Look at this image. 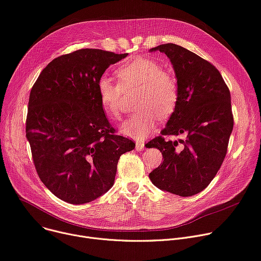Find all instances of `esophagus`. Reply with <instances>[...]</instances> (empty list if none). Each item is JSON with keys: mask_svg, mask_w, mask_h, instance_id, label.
Returning <instances> with one entry per match:
<instances>
[{"mask_svg": "<svg viewBox=\"0 0 261 261\" xmlns=\"http://www.w3.org/2000/svg\"><path fill=\"white\" fill-rule=\"evenodd\" d=\"M135 149L137 151H143L145 149V143L144 142H136L135 143Z\"/></svg>", "mask_w": 261, "mask_h": 261, "instance_id": "34e87169", "label": "esophagus"}]
</instances>
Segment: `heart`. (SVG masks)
I'll return each instance as SVG.
<instances>
[{"label": "heart", "mask_w": 261, "mask_h": 261, "mask_svg": "<svg viewBox=\"0 0 261 261\" xmlns=\"http://www.w3.org/2000/svg\"><path fill=\"white\" fill-rule=\"evenodd\" d=\"M118 83L101 75L96 82V92L106 114L118 119L123 112L124 91L137 90V111L121 126L125 135L142 140L155 128L159 116L169 117L174 112L179 98V86L175 75L163 70L155 61L138 57L123 65L115 71Z\"/></svg>", "instance_id": "1"}]
</instances>
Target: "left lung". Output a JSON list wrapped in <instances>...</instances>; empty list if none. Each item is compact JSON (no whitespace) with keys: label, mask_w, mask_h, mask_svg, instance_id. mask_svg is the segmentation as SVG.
<instances>
[{"label":"left lung","mask_w":261,"mask_h":261,"mask_svg":"<svg viewBox=\"0 0 261 261\" xmlns=\"http://www.w3.org/2000/svg\"><path fill=\"white\" fill-rule=\"evenodd\" d=\"M160 50L170 59L179 86V98L162 135L146 147H156L163 164L149 177L154 186L179 196L204 190L217 174L228 151L234 118L231 94L217 68L176 44ZM187 134L186 140L167 141V135Z\"/></svg>","instance_id":"1"}]
</instances>
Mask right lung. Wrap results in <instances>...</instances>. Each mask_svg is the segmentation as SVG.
I'll use <instances>...</instances> for the list:
<instances>
[{"label": "right lung", "instance_id": "right-lung-1", "mask_svg": "<svg viewBox=\"0 0 261 261\" xmlns=\"http://www.w3.org/2000/svg\"><path fill=\"white\" fill-rule=\"evenodd\" d=\"M85 48L51 61L33 84L26 137L42 182L58 198L90 202L113 186L121 154L135 144L117 135L100 105L96 82L125 59Z\"/></svg>", "mask_w": 261, "mask_h": 261}]
</instances>
